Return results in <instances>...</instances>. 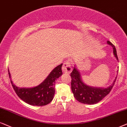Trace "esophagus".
Here are the masks:
<instances>
[{"instance_id": "34e87169", "label": "esophagus", "mask_w": 127, "mask_h": 127, "mask_svg": "<svg viewBox=\"0 0 127 127\" xmlns=\"http://www.w3.org/2000/svg\"><path fill=\"white\" fill-rule=\"evenodd\" d=\"M62 70L65 73H70L72 71L71 65L70 63L69 62H65L64 63L62 67Z\"/></svg>"}]
</instances>
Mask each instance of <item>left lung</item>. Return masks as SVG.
Wrapping results in <instances>:
<instances>
[{
	"label": "left lung",
	"instance_id": "obj_1",
	"mask_svg": "<svg viewBox=\"0 0 127 127\" xmlns=\"http://www.w3.org/2000/svg\"><path fill=\"white\" fill-rule=\"evenodd\" d=\"M107 43L108 45L112 46L114 56L119 61L114 45L109 40H107ZM70 74L71 77V90L74 97L78 102L88 104H96L102 100L110 92L117 78L116 77L113 84L109 87L103 88L90 87L84 83L81 79L80 72L75 66H74L73 70Z\"/></svg>",
	"mask_w": 127,
	"mask_h": 127
}]
</instances>
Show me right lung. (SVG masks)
Segmentation results:
<instances>
[{
	"mask_svg": "<svg viewBox=\"0 0 127 127\" xmlns=\"http://www.w3.org/2000/svg\"><path fill=\"white\" fill-rule=\"evenodd\" d=\"M63 64L55 67L41 84L33 88H18L13 84L8 68V75L13 89L18 97L25 103L32 106H42L53 100L55 93V82L63 74Z\"/></svg>",
	"mask_w": 127,
	"mask_h": 127,
	"instance_id": "right-lung-1",
	"label": "right lung"
}]
</instances>
